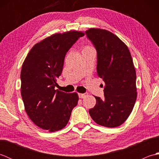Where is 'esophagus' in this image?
<instances>
[{
    "label": "esophagus",
    "instance_id": "esophagus-1",
    "mask_svg": "<svg viewBox=\"0 0 159 159\" xmlns=\"http://www.w3.org/2000/svg\"><path fill=\"white\" fill-rule=\"evenodd\" d=\"M87 96V93H79V96L80 98H84Z\"/></svg>",
    "mask_w": 159,
    "mask_h": 159
}]
</instances>
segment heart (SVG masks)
<instances>
[{
    "label": "heart",
    "mask_w": 159,
    "mask_h": 159,
    "mask_svg": "<svg viewBox=\"0 0 159 159\" xmlns=\"http://www.w3.org/2000/svg\"><path fill=\"white\" fill-rule=\"evenodd\" d=\"M93 50L92 47H90V46H86V47H85V48H84L83 51H86V50Z\"/></svg>",
    "instance_id": "1"
}]
</instances>
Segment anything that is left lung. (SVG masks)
Masks as SVG:
<instances>
[{
  "label": "left lung",
  "instance_id": "left-lung-1",
  "mask_svg": "<svg viewBox=\"0 0 159 159\" xmlns=\"http://www.w3.org/2000/svg\"><path fill=\"white\" fill-rule=\"evenodd\" d=\"M85 35L97 52V73L105 83L104 99L95 96L96 106L89 110L101 126H120L130 116L137 99L136 72L126 45L107 30L90 29Z\"/></svg>",
  "mask_w": 159,
  "mask_h": 159
}]
</instances>
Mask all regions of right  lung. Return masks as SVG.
I'll list each match as a JSON object with an SVG mask.
<instances>
[{
    "instance_id": "add662e5",
    "label": "right lung",
    "mask_w": 159,
    "mask_h": 159,
    "mask_svg": "<svg viewBox=\"0 0 159 159\" xmlns=\"http://www.w3.org/2000/svg\"><path fill=\"white\" fill-rule=\"evenodd\" d=\"M84 33H57L36 43L22 64L21 95L26 113L37 126L50 132L65 127L79 100L78 94L55 90L67 51Z\"/></svg>"
}]
</instances>
